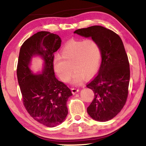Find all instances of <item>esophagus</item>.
I'll return each mask as SVG.
<instances>
[{
  "label": "esophagus",
  "instance_id": "1",
  "mask_svg": "<svg viewBox=\"0 0 146 146\" xmlns=\"http://www.w3.org/2000/svg\"><path fill=\"white\" fill-rule=\"evenodd\" d=\"M71 91H72V93L73 94H75L77 92H78L79 90H78V89H76V88H71Z\"/></svg>",
  "mask_w": 146,
  "mask_h": 146
}]
</instances>
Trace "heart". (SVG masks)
<instances>
[{"instance_id":"b5f03b06","label":"heart","mask_w":146,"mask_h":146,"mask_svg":"<svg viewBox=\"0 0 146 146\" xmlns=\"http://www.w3.org/2000/svg\"><path fill=\"white\" fill-rule=\"evenodd\" d=\"M101 62V51L93 40H71L62 50V56L53 59V69L60 80L68 82L71 77L72 84L80 85L86 78H90L97 72Z\"/></svg>"}]
</instances>
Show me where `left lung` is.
I'll use <instances>...</instances> for the list:
<instances>
[{"label": "left lung", "mask_w": 146, "mask_h": 146, "mask_svg": "<svg viewBox=\"0 0 146 146\" xmlns=\"http://www.w3.org/2000/svg\"><path fill=\"white\" fill-rule=\"evenodd\" d=\"M74 33L91 38L100 46L99 71L86 86L95 94L87 112L95 120L106 122L122 110L127 98L130 70L122 40L114 31L100 26L76 29Z\"/></svg>", "instance_id": "obj_1"}]
</instances>
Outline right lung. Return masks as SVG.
Here are the masks:
<instances>
[{"label":"right lung","mask_w":146,"mask_h":146,"mask_svg":"<svg viewBox=\"0 0 146 146\" xmlns=\"http://www.w3.org/2000/svg\"><path fill=\"white\" fill-rule=\"evenodd\" d=\"M58 35L39 31L27 39L20 49L17 75L27 111L47 127L62 123L68 115L67 101L72 95L70 89L56 78L53 70L54 53L60 48ZM39 56L43 60L41 72L35 74L32 59Z\"/></svg>","instance_id":"1"}]
</instances>
